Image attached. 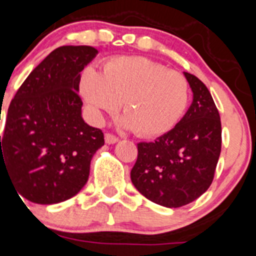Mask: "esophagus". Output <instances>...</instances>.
I'll return each mask as SVG.
<instances>
[{
  "instance_id": "esophagus-1",
  "label": "esophagus",
  "mask_w": 256,
  "mask_h": 256,
  "mask_svg": "<svg viewBox=\"0 0 256 256\" xmlns=\"http://www.w3.org/2000/svg\"><path fill=\"white\" fill-rule=\"evenodd\" d=\"M104 142H106V144H114V142H118V138L112 135V134H106L104 135Z\"/></svg>"
}]
</instances>
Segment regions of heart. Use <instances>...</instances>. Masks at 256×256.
<instances>
[{
    "mask_svg": "<svg viewBox=\"0 0 256 256\" xmlns=\"http://www.w3.org/2000/svg\"><path fill=\"white\" fill-rule=\"evenodd\" d=\"M80 93L97 120L120 107L122 125L144 138L170 131L184 114L190 86L182 73L144 56H120L106 62L104 73L86 66Z\"/></svg>",
    "mask_w": 256,
    "mask_h": 256,
    "instance_id": "heart-1",
    "label": "heart"
}]
</instances>
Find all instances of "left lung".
<instances>
[{
	"instance_id": "1",
	"label": "left lung",
	"mask_w": 256,
	"mask_h": 256,
	"mask_svg": "<svg viewBox=\"0 0 256 256\" xmlns=\"http://www.w3.org/2000/svg\"><path fill=\"white\" fill-rule=\"evenodd\" d=\"M193 101L182 120L152 142L138 144L131 182L152 202L168 208L190 204L214 180L221 152V120L211 93L184 72Z\"/></svg>"
}]
</instances>
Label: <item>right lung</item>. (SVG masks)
Wrapping results in <instances>:
<instances>
[{
    "mask_svg": "<svg viewBox=\"0 0 256 256\" xmlns=\"http://www.w3.org/2000/svg\"><path fill=\"white\" fill-rule=\"evenodd\" d=\"M97 54L87 45L56 48L10 104L0 136V173L4 169L30 202L59 204L87 183L90 160L104 139L82 118L78 92L80 72Z\"/></svg>",
    "mask_w": 256,
    "mask_h": 256,
    "instance_id": "add662e5",
    "label": "right lung"
}]
</instances>
